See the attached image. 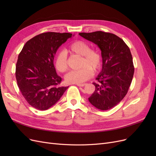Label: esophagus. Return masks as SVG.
Instances as JSON below:
<instances>
[{"instance_id":"esophagus-1","label":"esophagus","mask_w":156,"mask_h":156,"mask_svg":"<svg viewBox=\"0 0 156 156\" xmlns=\"http://www.w3.org/2000/svg\"><path fill=\"white\" fill-rule=\"evenodd\" d=\"M78 87H84L86 85V84H76Z\"/></svg>"}]
</instances>
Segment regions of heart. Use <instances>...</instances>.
Instances as JSON below:
<instances>
[{
	"label": "heart",
	"mask_w": 156,
	"mask_h": 156,
	"mask_svg": "<svg viewBox=\"0 0 156 156\" xmlns=\"http://www.w3.org/2000/svg\"><path fill=\"white\" fill-rule=\"evenodd\" d=\"M71 54L81 56L80 66L81 68L70 71L65 76L68 83L81 84L90 78L94 72H96L101 66V56L97 51L90 49V45L83 41H75L68 48ZM55 67L60 72H64L68 69L67 56L64 52H59L55 58Z\"/></svg>",
	"instance_id": "b5f03b06"
}]
</instances>
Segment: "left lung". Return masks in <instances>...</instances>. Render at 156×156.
<instances>
[{"mask_svg": "<svg viewBox=\"0 0 156 156\" xmlns=\"http://www.w3.org/2000/svg\"><path fill=\"white\" fill-rule=\"evenodd\" d=\"M98 46L101 51L102 69L93 83L95 91L88 101L96 108L106 111L119 103L126 95L134 74L129 48L119 37L97 31L79 34Z\"/></svg>", "mask_w": 156, "mask_h": 156, "instance_id": "8db88e82", "label": "left lung"}]
</instances>
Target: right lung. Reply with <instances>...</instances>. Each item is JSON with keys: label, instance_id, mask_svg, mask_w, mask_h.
<instances>
[{"label": "right lung", "instance_id": "add662e5", "mask_svg": "<svg viewBox=\"0 0 156 156\" xmlns=\"http://www.w3.org/2000/svg\"><path fill=\"white\" fill-rule=\"evenodd\" d=\"M74 35L46 32L28 41L19 55L16 77L23 97L40 111L55 105L68 87L60 84L62 78L54 66L55 55L60 47Z\"/></svg>", "mask_w": 156, "mask_h": 156}]
</instances>
